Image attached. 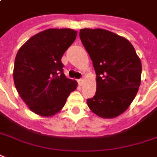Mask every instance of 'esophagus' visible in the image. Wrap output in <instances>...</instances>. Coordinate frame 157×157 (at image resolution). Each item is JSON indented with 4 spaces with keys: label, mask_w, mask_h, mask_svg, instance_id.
<instances>
[{
    "label": "esophagus",
    "mask_w": 157,
    "mask_h": 157,
    "mask_svg": "<svg viewBox=\"0 0 157 157\" xmlns=\"http://www.w3.org/2000/svg\"><path fill=\"white\" fill-rule=\"evenodd\" d=\"M78 85H82V83H83V79L82 78H79V79H78Z\"/></svg>",
    "instance_id": "1"
}]
</instances>
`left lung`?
<instances>
[{"instance_id": "obj_1", "label": "left lung", "mask_w": 157, "mask_h": 157, "mask_svg": "<svg viewBox=\"0 0 157 157\" xmlns=\"http://www.w3.org/2000/svg\"><path fill=\"white\" fill-rule=\"evenodd\" d=\"M79 37L97 77V91L87 105L101 117H116L127 110L138 91L139 57L128 40L105 29H80Z\"/></svg>"}]
</instances>
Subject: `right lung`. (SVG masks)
Wrapping results in <instances>:
<instances>
[{
  "label": "right lung",
  "mask_w": 157,
  "mask_h": 157,
  "mask_svg": "<svg viewBox=\"0 0 157 157\" xmlns=\"http://www.w3.org/2000/svg\"><path fill=\"white\" fill-rule=\"evenodd\" d=\"M77 32L51 28L31 37L18 51L13 81L19 95L29 109L43 117L56 114L77 82L67 78L61 58L74 42Z\"/></svg>",
  "instance_id": "add662e5"
}]
</instances>
